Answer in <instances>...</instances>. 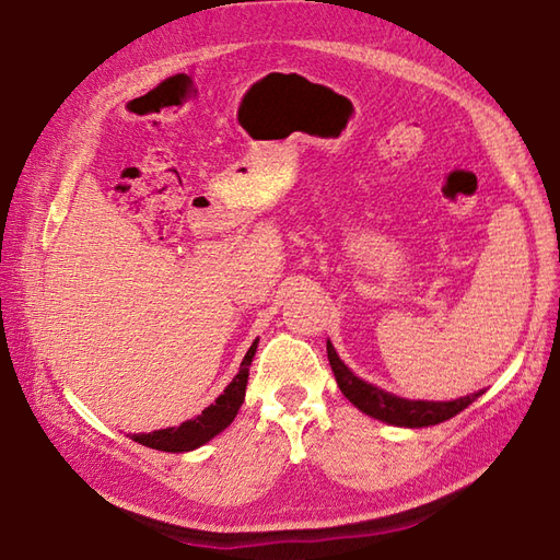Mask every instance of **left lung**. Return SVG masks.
Returning <instances> with one entry per match:
<instances>
[{
	"mask_svg": "<svg viewBox=\"0 0 560 560\" xmlns=\"http://www.w3.org/2000/svg\"><path fill=\"white\" fill-rule=\"evenodd\" d=\"M327 359L331 371H335L337 385L341 389V395L347 397L353 407H359L363 413L373 416V419H380L392 425H407V428H423V425H435L443 423L452 416H457L464 411L469 404L477 399L481 392H474L469 397H462L455 401H411V399H401L389 395V392L373 387L363 383L361 377H355L343 361L337 355L335 347L327 341Z\"/></svg>",
	"mask_w": 560,
	"mask_h": 560,
	"instance_id": "left-lung-1",
	"label": "left lung"
}]
</instances>
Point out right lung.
I'll use <instances>...</instances> for the list:
<instances>
[{"label": "right lung", "instance_id": "add662e5", "mask_svg": "<svg viewBox=\"0 0 560 560\" xmlns=\"http://www.w3.org/2000/svg\"><path fill=\"white\" fill-rule=\"evenodd\" d=\"M255 351H257V339L245 353L241 371H237V375L233 377V383L223 389V395L213 401L211 407H207L205 411L197 413L195 419H189L177 428H163V431L132 435L135 443H141L153 450H163V452H187L205 445L213 435H219L223 428L231 425V421L235 419V413L245 399L247 373H249V365H253Z\"/></svg>", "mask_w": 560, "mask_h": 560}]
</instances>
